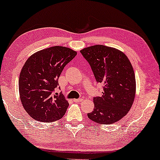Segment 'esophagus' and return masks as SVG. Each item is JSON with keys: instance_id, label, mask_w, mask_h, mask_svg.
<instances>
[{"instance_id": "34e87169", "label": "esophagus", "mask_w": 160, "mask_h": 160, "mask_svg": "<svg viewBox=\"0 0 160 160\" xmlns=\"http://www.w3.org/2000/svg\"><path fill=\"white\" fill-rule=\"evenodd\" d=\"M83 98H78V99H74L73 100V101H74V102H80L83 101Z\"/></svg>"}]
</instances>
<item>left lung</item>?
<instances>
[{
	"label": "left lung",
	"instance_id": "8db88e82",
	"mask_svg": "<svg viewBox=\"0 0 160 160\" xmlns=\"http://www.w3.org/2000/svg\"><path fill=\"white\" fill-rule=\"evenodd\" d=\"M80 52L103 88L102 96L94 97L93 111L88 117L101 124L118 122L127 115L135 98L136 78L129 60L120 50L103 45Z\"/></svg>",
	"mask_w": 160,
	"mask_h": 160
}]
</instances>
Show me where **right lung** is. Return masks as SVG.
Here are the masks:
<instances>
[{
	"label": "right lung",
	"instance_id": "obj_1",
	"mask_svg": "<svg viewBox=\"0 0 160 160\" xmlns=\"http://www.w3.org/2000/svg\"><path fill=\"white\" fill-rule=\"evenodd\" d=\"M77 54L69 48L53 46L38 51L26 61L19 75V96L33 119L52 122L64 115L69 103L62 94L55 96L54 91L64 67Z\"/></svg>",
	"mask_w": 160,
	"mask_h": 160
}]
</instances>
